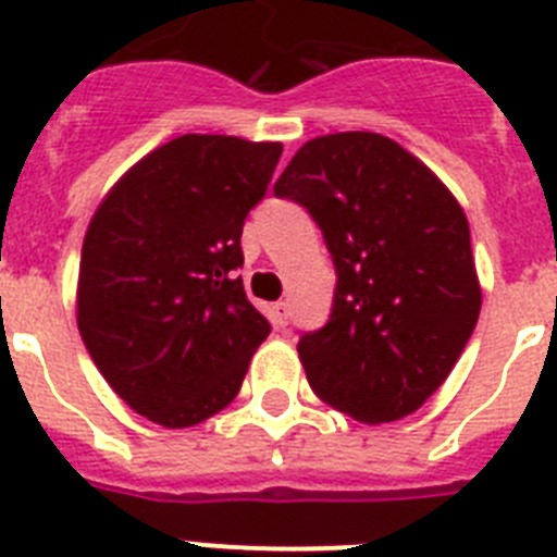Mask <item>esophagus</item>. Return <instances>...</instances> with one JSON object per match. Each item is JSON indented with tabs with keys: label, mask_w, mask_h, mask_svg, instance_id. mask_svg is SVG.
<instances>
[{
	"label": "esophagus",
	"mask_w": 557,
	"mask_h": 557,
	"mask_svg": "<svg viewBox=\"0 0 557 557\" xmlns=\"http://www.w3.org/2000/svg\"><path fill=\"white\" fill-rule=\"evenodd\" d=\"M273 321H275V326H287L289 323V307H287V301H278L273 307Z\"/></svg>",
	"instance_id": "esophagus-1"
}]
</instances>
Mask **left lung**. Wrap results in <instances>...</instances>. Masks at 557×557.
<instances>
[{
	"mask_svg": "<svg viewBox=\"0 0 557 557\" xmlns=\"http://www.w3.org/2000/svg\"><path fill=\"white\" fill-rule=\"evenodd\" d=\"M273 191L312 214L337 273L326 326L298 339L314 396L366 424L416 412L480 318L460 203L405 147L366 131L307 141Z\"/></svg>",
	"mask_w": 557,
	"mask_h": 557,
	"instance_id": "left-lung-1",
	"label": "left lung"
}]
</instances>
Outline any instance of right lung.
Wrapping results in <instances>:
<instances>
[{
    "label": "right lung",
    "mask_w": 557,
    "mask_h": 557,
    "mask_svg": "<svg viewBox=\"0 0 557 557\" xmlns=\"http://www.w3.org/2000/svg\"><path fill=\"white\" fill-rule=\"evenodd\" d=\"M278 159V141L186 133L131 166L88 223L77 329L113 393L156 424L228 407L270 334L236 270Z\"/></svg>",
    "instance_id": "1"
}]
</instances>
